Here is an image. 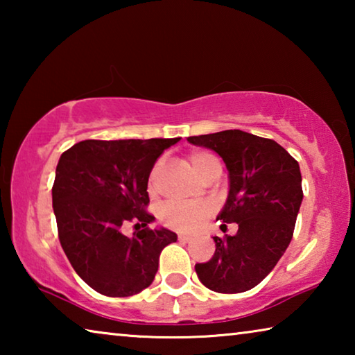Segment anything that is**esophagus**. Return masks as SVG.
<instances>
[{
    "label": "esophagus",
    "mask_w": 355,
    "mask_h": 355,
    "mask_svg": "<svg viewBox=\"0 0 355 355\" xmlns=\"http://www.w3.org/2000/svg\"><path fill=\"white\" fill-rule=\"evenodd\" d=\"M178 239L180 241H191L192 235H188V233H178Z\"/></svg>",
    "instance_id": "obj_1"
}]
</instances>
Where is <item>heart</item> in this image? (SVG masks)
<instances>
[{"mask_svg": "<svg viewBox=\"0 0 355 355\" xmlns=\"http://www.w3.org/2000/svg\"><path fill=\"white\" fill-rule=\"evenodd\" d=\"M188 159L197 173L200 177L211 169L213 166H220L219 159L213 153L205 150H196L188 155ZM159 164H155L148 173V191L155 189V180L158 175ZM214 211V205L211 202H182V200H169L159 208L158 218L166 227L173 230H194V228L203 224Z\"/></svg>", "mask_w": 355, "mask_h": 355, "instance_id": "1", "label": "heart"}]
</instances>
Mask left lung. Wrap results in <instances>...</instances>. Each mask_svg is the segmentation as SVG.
Wrapping results in <instances>:
<instances>
[{
    "label": "left lung",
    "instance_id": "8db88e82",
    "mask_svg": "<svg viewBox=\"0 0 355 355\" xmlns=\"http://www.w3.org/2000/svg\"><path fill=\"white\" fill-rule=\"evenodd\" d=\"M194 146L214 150L228 169L230 191L218 219L236 222V235L214 236L211 260L196 264L203 285L216 293L257 286L284 255L302 202L299 163L272 139L241 130L191 136Z\"/></svg>",
    "mask_w": 355,
    "mask_h": 355
}]
</instances>
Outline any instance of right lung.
Masks as SVG:
<instances>
[{
  "instance_id": "1",
  "label": "right lung",
  "mask_w": 355,
  "mask_h": 355,
  "mask_svg": "<svg viewBox=\"0 0 355 355\" xmlns=\"http://www.w3.org/2000/svg\"><path fill=\"white\" fill-rule=\"evenodd\" d=\"M180 137L75 144L61 155L53 183L58 236L69 261L103 296L127 297L152 284L159 254L177 235L152 230L147 182L155 161ZM133 221L137 232L123 236Z\"/></svg>"
}]
</instances>
